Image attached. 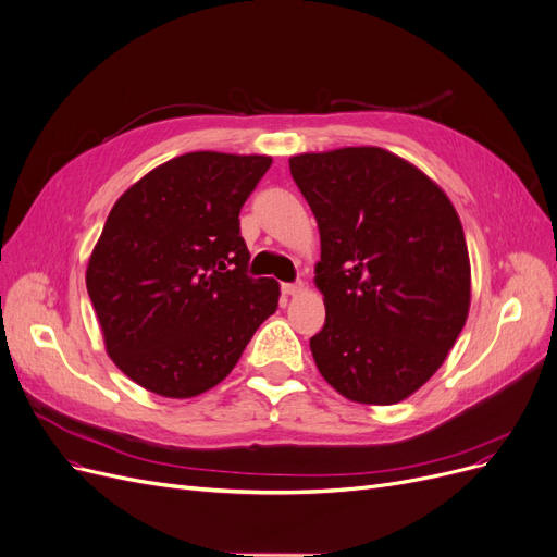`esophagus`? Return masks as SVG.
I'll list each match as a JSON object with an SVG mask.
<instances>
[{
  "label": "esophagus",
  "instance_id": "esophagus-1",
  "mask_svg": "<svg viewBox=\"0 0 557 557\" xmlns=\"http://www.w3.org/2000/svg\"><path fill=\"white\" fill-rule=\"evenodd\" d=\"M302 288H305L302 282H286V284H282V292L286 296H298V294H302Z\"/></svg>",
  "mask_w": 557,
  "mask_h": 557
}]
</instances>
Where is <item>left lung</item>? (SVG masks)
<instances>
[{
  "label": "left lung",
  "mask_w": 557,
  "mask_h": 557,
  "mask_svg": "<svg viewBox=\"0 0 557 557\" xmlns=\"http://www.w3.org/2000/svg\"><path fill=\"white\" fill-rule=\"evenodd\" d=\"M317 215L325 325L309 338L321 375L367 405H394L437 371L471 302L465 230L446 193L382 148L288 159Z\"/></svg>",
  "instance_id": "left-lung-1"
}]
</instances>
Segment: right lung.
Instances as JSON below:
<instances>
[{
    "label": "right lung",
    "mask_w": 557,
    "mask_h": 557,
    "mask_svg": "<svg viewBox=\"0 0 557 557\" xmlns=\"http://www.w3.org/2000/svg\"><path fill=\"white\" fill-rule=\"evenodd\" d=\"M271 163L259 154L188 152L113 205L86 288L113 364L148 392L205 394L275 313L280 284L248 275L238 223Z\"/></svg>",
    "instance_id": "right-lung-1"
}]
</instances>
